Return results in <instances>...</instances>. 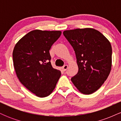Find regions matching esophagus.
Instances as JSON below:
<instances>
[{
    "instance_id": "34e87169",
    "label": "esophagus",
    "mask_w": 121,
    "mask_h": 121,
    "mask_svg": "<svg viewBox=\"0 0 121 121\" xmlns=\"http://www.w3.org/2000/svg\"><path fill=\"white\" fill-rule=\"evenodd\" d=\"M68 66L67 65H64V66L62 67V70H63L64 71H65V70H66V69H68Z\"/></svg>"
}]
</instances>
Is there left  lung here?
Here are the masks:
<instances>
[{
	"label": "left lung",
	"mask_w": 121,
	"mask_h": 121,
	"mask_svg": "<svg viewBox=\"0 0 121 121\" xmlns=\"http://www.w3.org/2000/svg\"><path fill=\"white\" fill-rule=\"evenodd\" d=\"M63 34L74 49L78 67L71 81L82 93L95 92L106 81L112 68L110 43L93 28L65 30Z\"/></svg>",
	"instance_id": "1"
}]
</instances>
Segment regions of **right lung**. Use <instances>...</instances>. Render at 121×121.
Returning <instances> with one entry per match:
<instances>
[{
  "label": "right lung",
  "instance_id": "1",
  "mask_svg": "<svg viewBox=\"0 0 121 121\" xmlns=\"http://www.w3.org/2000/svg\"><path fill=\"white\" fill-rule=\"evenodd\" d=\"M61 34L59 30H32L16 43L13 49V66L18 78L37 97L49 95L61 76V72L52 67L49 53Z\"/></svg>",
  "mask_w": 121,
  "mask_h": 121
}]
</instances>
